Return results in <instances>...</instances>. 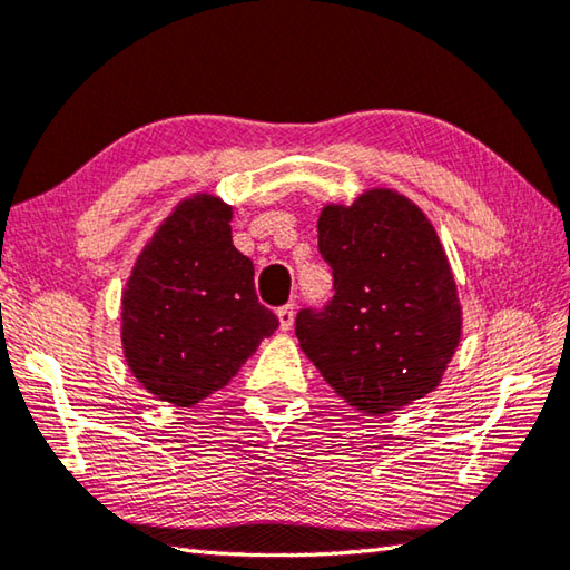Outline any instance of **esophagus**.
<instances>
[{"instance_id": "34e87169", "label": "esophagus", "mask_w": 570, "mask_h": 570, "mask_svg": "<svg viewBox=\"0 0 570 570\" xmlns=\"http://www.w3.org/2000/svg\"><path fill=\"white\" fill-rule=\"evenodd\" d=\"M294 302H288V304H284L282 308H278L276 312V316H278V326H282V330L286 332V330H292V324H294Z\"/></svg>"}]
</instances>
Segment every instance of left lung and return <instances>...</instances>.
Instances as JSON below:
<instances>
[{
  "label": "left lung",
  "instance_id": "8db88e82",
  "mask_svg": "<svg viewBox=\"0 0 570 570\" xmlns=\"http://www.w3.org/2000/svg\"><path fill=\"white\" fill-rule=\"evenodd\" d=\"M320 250L334 296L296 314L298 346L340 397L370 417L438 387L462 334L455 276L435 226L390 188L326 204Z\"/></svg>",
  "mask_w": 570,
  "mask_h": 570
}]
</instances>
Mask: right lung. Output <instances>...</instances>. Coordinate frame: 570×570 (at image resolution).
<instances>
[{"instance_id": "add662e5", "label": "right lung", "mask_w": 570, "mask_h": 570, "mask_svg": "<svg viewBox=\"0 0 570 570\" xmlns=\"http://www.w3.org/2000/svg\"><path fill=\"white\" fill-rule=\"evenodd\" d=\"M234 208L198 193L170 210L122 292V354L158 400L190 407L226 387L278 326L254 264L230 240Z\"/></svg>"}]
</instances>
